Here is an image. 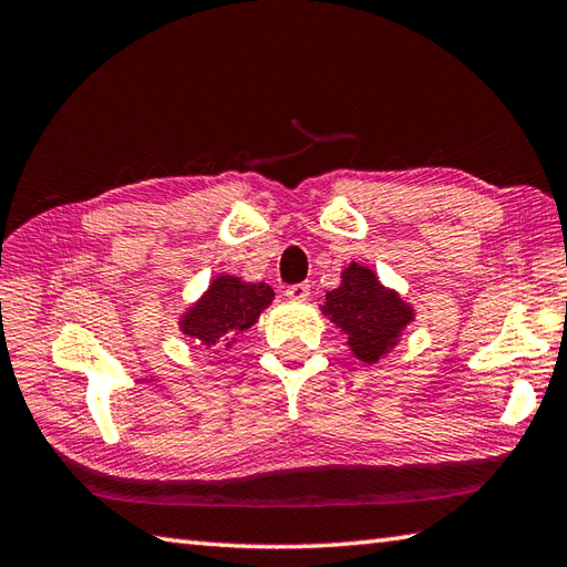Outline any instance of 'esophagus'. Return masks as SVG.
<instances>
[{
	"label": "esophagus",
	"instance_id": "1",
	"mask_svg": "<svg viewBox=\"0 0 567 567\" xmlns=\"http://www.w3.org/2000/svg\"><path fill=\"white\" fill-rule=\"evenodd\" d=\"M287 299H292V302H302V299L309 297V285L307 282H297V285H290L285 290Z\"/></svg>",
	"mask_w": 567,
	"mask_h": 567
}]
</instances>
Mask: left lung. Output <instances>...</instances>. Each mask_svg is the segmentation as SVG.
I'll return each instance as SVG.
<instances>
[{"instance_id":"left-lung-1","label":"left lung","mask_w":567,"mask_h":567,"mask_svg":"<svg viewBox=\"0 0 567 567\" xmlns=\"http://www.w3.org/2000/svg\"><path fill=\"white\" fill-rule=\"evenodd\" d=\"M321 309L348 336L353 355L368 365L378 363L414 319V309L358 262L343 270L341 287L327 295Z\"/></svg>"}]
</instances>
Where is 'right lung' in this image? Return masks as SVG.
Listing matches in <instances>:
<instances>
[{"mask_svg": "<svg viewBox=\"0 0 567 567\" xmlns=\"http://www.w3.org/2000/svg\"><path fill=\"white\" fill-rule=\"evenodd\" d=\"M272 297V287L265 282H244L234 275H219L199 302L183 315L179 329L204 346L226 343L236 333L250 329Z\"/></svg>", "mask_w": 567, "mask_h": 567, "instance_id": "obj_1", "label": "right lung"}]
</instances>
